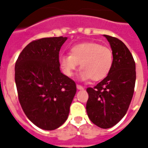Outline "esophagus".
I'll return each mask as SVG.
<instances>
[{
    "label": "esophagus",
    "instance_id": "34e87169",
    "mask_svg": "<svg viewBox=\"0 0 148 148\" xmlns=\"http://www.w3.org/2000/svg\"><path fill=\"white\" fill-rule=\"evenodd\" d=\"M76 87H77V88L79 89V90H83V89H84V88H83L82 86L80 85H76Z\"/></svg>",
    "mask_w": 148,
    "mask_h": 148
}]
</instances>
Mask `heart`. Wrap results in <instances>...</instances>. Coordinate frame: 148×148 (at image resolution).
<instances>
[{"label": "heart", "mask_w": 148, "mask_h": 148, "mask_svg": "<svg viewBox=\"0 0 148 148\" xmlns=\"http://www.w3.org/2000/svg\"><path fill=\"white\" fill-rule=\"evenodd\" d=\"M59 63L63 73L73 76L79 64L82 81H101L108 75L113 64V53L108 47L96 42H84L71 47L70 54H61Z\"/></svg>", "instance_id": "b5f03b06"}]
</instances>
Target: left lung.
Here are the masks:
<instances>
[{
	"instance_id": "obj_1",
	"label": "left lung",
	"mask_w": 148,
	"mask_h": 148,
	"mask_svg": "<svg viewBox=\"0 0 148 148\" xmlns=\"http://www.w3.org/2000/svg\"><path fill=\"white\" fill-rule=\"evenodd\" d=\"M113 53L110 72L95 87L88 88L86 111L90 120L102 129H109L125 115L134 94L136 72L131 52L123 41L103 35Z\"/></svg>"
}]
</instances>
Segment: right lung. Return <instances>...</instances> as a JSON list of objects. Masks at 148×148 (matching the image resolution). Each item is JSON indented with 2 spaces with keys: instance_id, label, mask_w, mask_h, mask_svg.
Masks as SVG:
<instances>
[{
  "instance_id": "add662e5",
  "label": "right lung",
  "mask_w": 148,
  "mask_h": 148,
  "mask_svg": "<svg viewBox=\"0 0 148 148\" xmlns=\"http://www.w3.org/2000/svg\"><path fill=\"white\" fill-rule=\"evenodd\" d=\"M66 37L32 41L15 64V82L20 105L28 119L45 130L65 123L76 93L75 82L61 73L59 52Z\"/></svg>"
}]
</instances>
